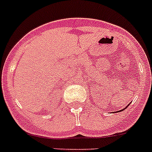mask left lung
Listing matches in <instances>:
<instances>
[{
	"mask_svg": "<svg viewBox=\"0 0 152 152\" xmlns=\"http://www.w3.org/2000/svg\"><path fill=\"white\" fill-rule=\"evenodd\" d=\"M129 106V104H128V105H127V106H126L125 108H124V109H122V110H120V112H121V111H123V110H125V109H126V108H127V106ZM117 113H119V111H117Z\"/></svg>",
	"mask_w": 152,
	"mask_h": 152,
	"instance_id": "8db88e82",
	"label": "left lung"
}]
</instances>
